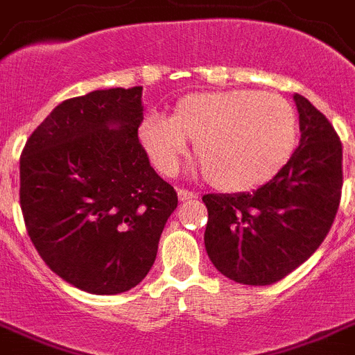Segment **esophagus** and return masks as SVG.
Here are the masks:
<instances>
[{
  "instance_id": "obj_1",
  "label": "esophagus",
  "mask_w": 355,
  "mask_h": 355,
  "mask_svg": "<svg viewBox=\"0 0 355 355\" xmlns=\"http://www.w3.org/2000/svg\"><path fill=\"white\" fill-rule=\"evenodd\" d=\"M178 198H180V201H190V199H196L198 196L187 189H178Z\"/></svg>"
}]
</instances>
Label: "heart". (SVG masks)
<instances>
[{
  "instance_id": "heart-1",
  "label": "heart",
  "mask_w": 355,
  "mask_h": 355,
  "mask_svg": "<svg viewBox=\"0 0 355 355\" xmlns=\"http://www.w3.org/2000/svg\"><path fill=\"white\" fill-rule=\"evenodd\" d=\"M194 141V154L214 189L247 192L270 181L297 145V118L277 94L254 90L189 94L172 119L150 114L139 127L143 150L161 174L178 171Z\"/></svg>"
}]
</instances>
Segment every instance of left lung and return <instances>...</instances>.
<instances>
[{"mask_svg":"<svg viewBox=\"0 0 355 355\" xmlns=\"http://www.w3.org/2000/svg\"><path fill=\"white\" fill-rule=\"evenodd\" d=\"M300 146L268 183L239 194H207L205 248L228 279L265 286L288 276L319 248L338 212L343 146L330 121L294 94Z\"/></svg>","mask_w":355,"mask_h":355,"instance_id":"1","label":"left lung"}]
</instances>
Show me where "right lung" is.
Returning a JSON list of instances; mask_svg holds the SVG:
<instances>
[{
	"label": "right lung",
	"instance_id": "obj_1",
	"mask_svg": "<svg viewBox=\"0 0 355 355\" xmlns=\"http://www.w3.org/2000/svg\"><path fill=\"white\" fill-rule=\"evenodd\" d=\"M143 87L67 99L26 139L19 203L26 232L54 274L89 294L141 283L178 207L174 187L137 139Z\"/></svg>",
	"mask_w": 355,
	"mask_h": 355
}]
</instances>
